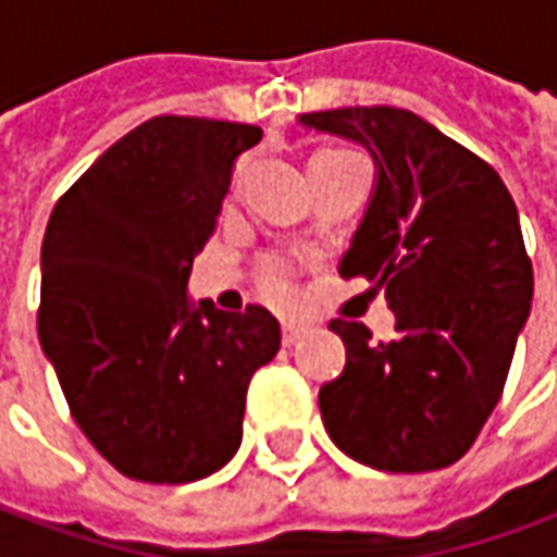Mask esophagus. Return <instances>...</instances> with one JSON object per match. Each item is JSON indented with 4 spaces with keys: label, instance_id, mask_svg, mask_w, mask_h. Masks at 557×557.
<instances>
[{
    "label": "esophagus",
    "instance_id": "obj_1",
    "mask_svg": "<svg viewBox=\"0 0 557 557\" xmlns=\"http://www.w3.org/2000/svg\"><path fill=\"white\" fill-rule=\"evenodd\" d=\"M308 326L305 323H296V320H286L283 323V345H296L298 338H305Z\"/></svg>",
    "mask_w": 557,
    "mask_h": 557
}]
</instances>
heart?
Instances as JSON below:
<instances>
[{"label":"heart","mask_w":557,"mask_h":557,"mask_svg":"<svg viewBox=\"0 0 557 557\" xmlns=\"http://www.w3.org/2000/svg\"><path fill=\"white\" fill-rule=\"evenodd\" d=\"M338 153H351V150H342V147H323L317 150L311 160H320V157H338ZM261 293L271 298V301H286L293 296V274H289V264L283 259H268L261 264Z\"/></svg>","instance_id":"b5f03b06"}]
</instances>
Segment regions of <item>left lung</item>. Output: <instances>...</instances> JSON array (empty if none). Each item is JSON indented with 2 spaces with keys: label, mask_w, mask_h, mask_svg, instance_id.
Here are the masks:
<instances>
[{
  "label": "left lung",
  "mask_w": 557,
  "mask_h": 557,
  "mask_svg": "<svg viewBox=\"0 0 557 557\" xmlns=\"http://www.w3.org/2000/svg\"><path fill=\"white\" fill-rule=\"evenodd\" d=\"M301 123L373 153L375 194L338 274L385 286L397 317L392 342L330 323L348 360L320 388L323 425L363 466L447 469L496 407L530 314L515 200L493 165L404 107L317 110Z\"/></svg>",
  "instance_id": "1"
}]
</instances>
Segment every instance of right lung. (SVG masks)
I'll use <instances>...</instances> for the list:
<instances>
[{"label":"right lung","mask_w":557,"mask_h":557,"mask_svg":"<svg viewBox=\"0 0 557 557\" xmlns=\"http://www.w3.org/2000/svg\"><path fill=\"white\" fill-rule=\"evenodd\" d=\"M259 125L153 116L104 150L51 212L39 342L95 450L125 478L187 484L240 447L246 388L280 351L261 305L190 308L194 256Z\"/></svg>","instance_id":"add662e5"}]
</instances>
